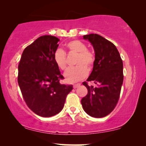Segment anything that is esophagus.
Returning <instances> with one entry per match:
<instances>
[{
  "instance_id": "obj_1",
  "label": "esophagus",
  "mask_w": 146,
  "mask_h": 146,
  "mask_svg": "<svg viewBox=\"0 0 146 146\" xmlns=\"http://www.w3.org/2000/svg\"><path fill=\"white\" fill-rule=\"evenodd\" d=\"M80 86V84L78 83V84H76L74 85V86H73V87H74V88H76L79 87Z\"/></svg>"
}]
</instances>
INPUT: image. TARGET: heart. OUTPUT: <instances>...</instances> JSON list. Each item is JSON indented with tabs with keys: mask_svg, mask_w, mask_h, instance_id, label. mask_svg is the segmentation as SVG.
I'll use <instances>...</instances> for the list:
<instances>
[{
	"mask_svg": "<svg viewBox=\"0 0 146 146\" xmlns=\"http://www.w3.org/2000/svg\"><path fill=\"white\" fill-rule=\"evenodd\" d=\"M66 48L68 52L77 54L74 64L75 67L70 68L66 72L64 77L68 82H76L82 80L88 74V71L93 68L95 63V55L87 49L86 45L78 40H73L66 44ZM56 64L61 70L67 68L66 54L61 49H57L53 55Z\"/></svg>",
	"mask_w": 146,
	"mask_h": 146,
	"instance_id": "b5f03b06",
	"label": "heart"
}]
</instances>
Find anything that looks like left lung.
Instances as JSON below:
<instances>
[{
	"instance_id": "left-lung-1",
	"label": "left lung",
	"mask_w": 146,
	"mask_h": 146,
	"mask_svg": "<svg viewBox=\"0 0 146 146\" xmlns=\"http://www.w3.org/2000/svg\"><path fill=\"white\" fill-rule=\"evenodd\" d=\"M95 51V63L87 81H93L96 87L82 83L88 94L81 100L82 108L92 117L106 116L113 110L119 100L123 84V62L115 46L97 34L84 36Z\"/></svg>"
}]
</instances>
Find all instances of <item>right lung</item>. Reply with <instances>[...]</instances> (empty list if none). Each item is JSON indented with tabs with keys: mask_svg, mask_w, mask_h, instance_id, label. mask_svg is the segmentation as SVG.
Instances as JSON below:
<instances>
[{
	"mask_svg": "<svg viewBox=\"0 0 146 146\" xmlns=\"http://www.w3.org/2000/svg\"><path fill=\"white\" fill-rule=\"evenodd\" d=\"M60 40L44 35L26 47L19 64L18 83L28 107L42 117H51L62 110L72 85L63 79L53 59Z\"/></svg>",
	"mask_w": 146,
	"mask_h": 146,
	"instance_id": "1",
	"label": "right lung"
}]
</instances>
